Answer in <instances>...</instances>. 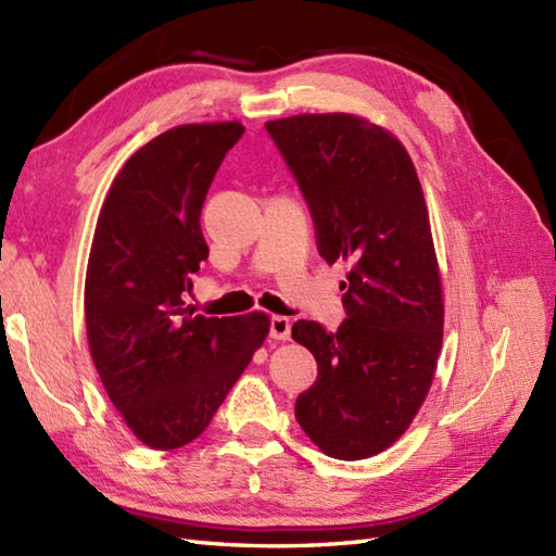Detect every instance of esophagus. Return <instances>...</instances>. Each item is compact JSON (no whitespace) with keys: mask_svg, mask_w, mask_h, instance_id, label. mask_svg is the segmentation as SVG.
I'll return each mask as SVG.
<instances>
[{"mask_svg":"<svg viewBox=\"0 0 556 556\" xmlns=\"http://www.w3.org/2000/svg\"><path fill=\"white\" fill-rule=\"evenodd\" d=\"M269 338H275V340H289L291 338L289 317L277 315V317L269 319Z\"/></svg>","mask_w":556,"mask_h":556,"instance_id":"obj_1","label":"esophagus"}]
</instances>
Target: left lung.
Listing matches in <instances>:
<instances>
[{
    "label": "left lung",
    "mask_w": 556,
    "mask_h": 556,
    "mask_svg": "<svg viewBox=\"0 0 556 556\" xmlns=\"http://www.w3.org/2000/svg\"><path fill=\"white\" fill-rule=\"evenodd\" d=\"M301 185L317 249L348 265V319L329 333L298 319L295 343L319 376L295 420L331 458L390 448L432 388L444 338V295L425 194L402 140L350 112L265 124Z\"/></svg>",
    "instance_id": "8db88e82"
}]
</instances>
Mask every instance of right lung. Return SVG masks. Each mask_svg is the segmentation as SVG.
<instances>
[{"instance_id": "add662e5", "label": "right lung", "mask_w": 556, "mask_h": 556, "mask_svg": "<svg viewBox=\"0 0 556 556\" xmlns=\"http://www.w3.org/2000/svg\"><path fill=\"white\" fill-rule=\"evenodd\" d=\"M239 122L182 124L136 150L96 223L84 283L91 359L126 427L174 451L202 434L269 333V317L185 305L208 258L202 206Z\"/></svg>"}]
</instances>
